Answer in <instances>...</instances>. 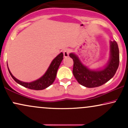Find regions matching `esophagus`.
Returning <instances> with one entry per match:
<instances>
[{
  "label": "esophagus",
  "mask_w": 128,
  "mask_h": 128,
  "mask_svg": "<svg viewBox=\"0 0 128 128\" xmlns=\"http://www.w3.org/2000/svg\"><path fill=\"white\" fill-rule=\"evenodd\" d=\"M70 50L68 49H66L63 50V54H64V56L65 58H67V57L68 56L69 54H70Z\"/></svg>",
  "instance_id": "esophagus-1"
}]
</instances>
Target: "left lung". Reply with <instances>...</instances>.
<instances>
[{"label": "left lung", "instance_id": "left-lung-1", "mask_svg": "<svg viewBox=\"0 0 128 128\" xmlns=\"http://www.w3.org/2000/svg\"><path fill=\"white\" fill-rule=\"evenodd\" d=\"M69 56L73 60L74 78L80 85L88 88L97 87L107 82L116 74L119 65V50L116 41L110 42L109 62L102 70H90L82 64L75 54L71 53Z\"/></svg>", "mask_w": 128, "mask_h": 128}]
</instances>
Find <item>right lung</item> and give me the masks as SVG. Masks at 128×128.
<instances>
[{
    "label": "right lung",
    "instance_id": "obj_1",
    "mask_svg": "<svg viewBox=\"0 0 128 128\" xmlns=\"http://www.w3.org/2000/svg\"><path fill=\"white\" fill-rule=\"evenodd\" d=\"M62 60L63 54L61 52L52 61L50 65L46 72L45 73V74L42 76L40 78L35 80V81L31 82H22L18 80L12 75L10 70H9L8 67V68L11 77L18 84L29 89L35 90H42L48 88L54 82L56 76L57 70L59 68V66ZM7 66H8V64H7Z\"/></svg>",
    "mask_w": 128,
    "mask_h": 128
}]
</instances>
